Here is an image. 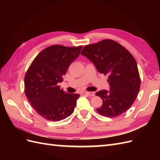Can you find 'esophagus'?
<instances>
[{"label": "esophagus", "mask_w": 160, "mask_h": 160, "mask_svg": "<svg viewBox=\"0 0 160 160\" xmlns=\"http://www.w3.org/2000/svg\"><path fill=\"white\" fill-rule=\"evenodd\" d=\"M84 93L86 94V95H88L89 96H91V97H93V96H95L94 92H89V91H86V92H84Z\"/></svg>", "instance_id": "34e87169"}]
</instances>
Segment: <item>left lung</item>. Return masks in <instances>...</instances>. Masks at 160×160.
<instances>
[{
    "instance_id": "obj_1",
    "label": "left lung",
    "mask_w": 160,
    "mask_h": 160,
    "mask_svg": "<svg viewBox=\"0 0 160 160\" xmlns=\"http://www.w3.org/2000/svg\"><path fill=\"white\" fill-rule=\"evenodd\" d=\"M81 54L94 64L98 72L108 76L110 91L101 90L96 93L103 102L97 111L108 118L124 113L133 104L140 88L134 57L120 44L110 39L85 45Z\"/></svg>"
}]
</instances>
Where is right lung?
Instances as JSON below:
<instances>
[{"mask_svg":"<svg viewBox=\"0 0 160 160\" xmlns=\"http://www.w3.org/2000/svg\"><path fill=\"white\" fill-rule=\"evenodd\" d=\"M82 46L52 45L33 60L25 76V93L35 111L45 120L57 122L73 113L80 95L67 93L58 82Z\"/></svg>","mask_w":160,"mask_h":160,"instance_id":"right-lung-1","label":"right lung"}]
</instances>
